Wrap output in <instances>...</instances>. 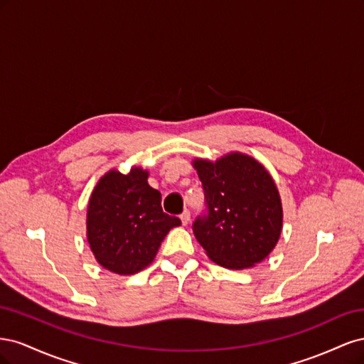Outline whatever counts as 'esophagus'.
<instances>
[{"label": "esophagus", "instance_id": "obj_1", "mask_svg": "<svg viewBox=\"0 0 364 364\" xmlns=\"http://www.w3.org/2000/svg\"><path fill=\"white\" fill-rule=\"evenodd\" d=\"M181 222H182L183 226H186V225L190 223V211H183V213L181 214Z\"/></svg>", "mask_w": 364, "mask_h": 364}]
</instances>
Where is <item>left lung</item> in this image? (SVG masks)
Listing matches in <instances>:
<instances>
[{
  "instance_id": "obj_1",
  "label": "left lung",
  "mask_w": 364,
  "mask_h": 364,
  "mask_svg": "<svg viewBox=\"0 0 364 364\" xmlns=\"http://www.w3.org/2000/svg\"><path fill=\"white\" fill-rule=\"evenodd\" d=\"M208 215L193 225L208 258L226 269H249L269 257L282 230L281 196L255 158L230 151L217 161L196 158Z\"/></svg>"
}]
</instances>
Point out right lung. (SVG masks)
Masks as SVG:
<instances>
[{"instance_id":"add662e5","label":"right lung","mask_w":364,"mask_h":364,"mask_svg":"<svg viewBox=\"0 0 364 364\" xmlns=\"http://www.w3.org/2000/svg\"><path fill=\"white\" fill-rule=\"evenodd\" d=\"M149 171L109 170L91 193L86 237L97 262L117 274H135L155 259L165 235L181 220L162 211L161 193L147 182Z\"/></svg>"}]
</instances>
